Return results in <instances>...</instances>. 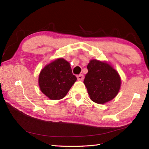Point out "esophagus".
<instances>
[{"mask_svg": "<svg viewBox=\"0 0 149 149\" xmlns=\"http://www.w3.org/2000/svg\"><path fill=\"white\" fill-rule=\"evenodd\" d=\"M77 78L79 81H83L84 79V75L83 74H80L77 75Z\"/></svg>", "mask_w": 149, "mask_h": 149, "instance_id": "obj_1", "label": "esophagus"}]
</instances>
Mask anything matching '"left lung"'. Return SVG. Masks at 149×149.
<instances>
[{
    "mask_svg": "<svg viewBox=\"0 0 149 149\" xmlns=\"http://www.w3.org/2000/svg\"><path fill=\"white\" fill-rule=\"evenodd\" d=\"M87 68L84 83L90 99L102 104L114 99L121 85L118 72L107 63L96 59L91 60Z\"/></svg>",
    "mask_w": 149,
    "mask_h": 149,
    "instance_id": "left-lung-1",
    "label": "left lung"
}]
</instances>
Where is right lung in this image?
I'll return each mask as SVG.
<instances>
[{
  "instance_id": "right-lung-1",
  "label": "right lung",
  "mask_w": 149,
  "mask_h": 149,
  "mask_svg": "<svg viewBox=\"0 0 149 149\" xmlns=\"http://www.w3.org/2000/svg\"><path fill=\"white\" fill-rule=\"evenodd\" d=\"M76 80L69 63L60 58L42 69L38 81L43 93L50 99L59 100L67 94Z\"/></svg>"
}]
</instances>
